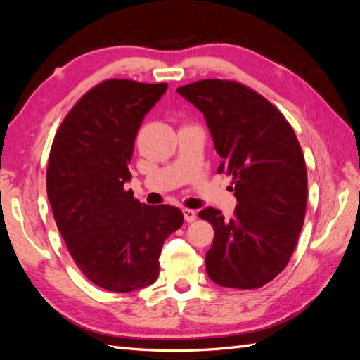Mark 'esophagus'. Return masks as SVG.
<instances>
[{
	"label": "esophagus",
	"instance_id": "obj_1",
	"mask_svg": "<svg viewBox=\"0 0 360 360\" xmlns=\"http://www.w3.org/2000/svg\"><path fill=\"white\" fill-rule=\"evenodd\" d=\"M183 216H184V221H186V222H193L195 219H197V213H195V210H191V209H183Z\"/></svg>",
	"mask_w": 360,
	"mask_h": 360
}]
</instances>
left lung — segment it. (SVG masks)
<instances>
[{"instance_id": "obj_1", "label": "left lung", "mask_w": 360, "mask_h": 360, "mask_svg": "<svg viewBox=\"0 0 360 360\" xmlns=\"http://www.w3.org/2000/svg\"><path fill=\"white\" fill-rule=\"evenodd\" d=\"M204 114L222 162L233 177L231 219L207 207L198 216L214 230L205 270L214 284L252 290L285 269L307 212L308 174L292 127L263 96L236 81L204 79L177 89Z\"/></svg>"}]
</instances>
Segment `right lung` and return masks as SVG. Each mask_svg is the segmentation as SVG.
Segmentation results:
<instances>
[{
    "instance_id": "1",
    "label": "right lung",
    "mask_w": 360,
    "mask_h": 360,
    "mask_svg": "<svg viewBox=\"0 0 360 360\" xmlns=\"http://www.w3.org/2000/svg\"><path fill=\"white\" fill-rule=\"evenodd\" d=\"M167 84L108 79L86 91L53 138L46 171L53 219L76 266L112 292L151 285L163 242L183 225L172 205H147L124 191L144 115Z\"/></svg>"
}]
</instances>
